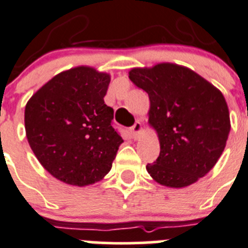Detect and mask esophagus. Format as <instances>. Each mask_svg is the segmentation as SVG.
<instances>
[{
    "label": "esophagus",
    "instance_id": "34e87169",
    "mask_svg": "<svg viewBox=\"0 0 248 248\" xmlns=\"http://www.w3.org/2000/svg\"><path fill=\"white\" fill-rule=\"evenodd\" d=\"M143 127H142V122L140 121H136V124L131 127V133L132 136L135 138H137L138 136L140 135V132H142Z\"/></svg>",
    "mask_w": 248,
    "mask_h": 248
}]
</instances>
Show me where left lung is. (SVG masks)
<instances>
[{
	"instance_id": "left-lung-1",
	"label": "left lung",
	"mask_w": 248,
	"mask_h": 248,
	"mask_svg": "<svg viewBox=\"0 0 248 248\" xmlns=\"http://www.w3.org/2000/svg\"><path fill=\"white\" fill-rule=\"evenodd\" d=\"M148 93V124L160 143L147 171L154 181L182 188L205 176L225 149L230 132L228 104L220 90L187 67L164 62L128 72Z\"/></svg>"
}]
</instances>
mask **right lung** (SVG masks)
Listing matches in <instances>:
<instances>
[{
    "mask_svg": "<svg viewBox=\"0 0 248 248\" xmlns=\"http://www.w3.org/2000/svg\"><path fill=\"white\" fill-rule=\"evenodd\" d=\"M111 77L88 66L55 76L28 100L25 135L39 163L55 179L89 186L105 177L124 140L104 103Z\"/></svg>",
    "mask_w": 248,
    "mask_h": 248,
    "instance_id": "add662e5",
    "label": "right lung"
}]
</instances>
